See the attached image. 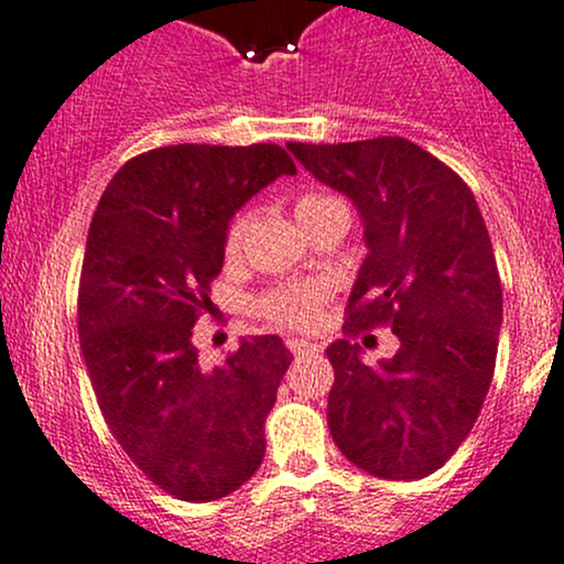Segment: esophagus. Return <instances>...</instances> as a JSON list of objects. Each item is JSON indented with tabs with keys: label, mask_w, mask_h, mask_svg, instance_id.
<instances>
[{
	"label": "esophagus",
	"mask_w": 564,
	"mask_h": 564,
	"mask_svg": "<svg viewBox=\"0 0 564 564\" xmlns=\"http://www.w3.org/2000/svg\"><path fill=\"white\" fill-rule=\"evenodd\" d=\"M286 348L294 354V357H300V354H305V351H316V346H313V343L300 340V337H289Z\"/></svg>",
	"instance_id": "esophagus-1"
}]
</instances>
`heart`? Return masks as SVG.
<instances>
[{
  "instance_id": "b5f03b06",
  "label": "heart",
  "mask_w": 564,
  "mask_h": 564,
  "mask_svg": "<svg viewBox=\"0 0 564 564\" xmlns=\"http://www.w3.org/2000/svg\"><path fill=\"white\" fill-rule=\"evenodd\" d=\"M346 207L340 197L329 192H305L300 194L297 203H294V216L297 221H307L316 213L327 210V207ZM242 235H246V218L237 216L232 224H229L227 237H224V251L227 257H237L242 246ZM324 300H327V292H324L318 283H300V286H283V289H272V292L262 294L257 300V311L262 313L267 322L278 324V327H289V329H305L313 327L322 313Z\"/></svg>"
}]
</instances>
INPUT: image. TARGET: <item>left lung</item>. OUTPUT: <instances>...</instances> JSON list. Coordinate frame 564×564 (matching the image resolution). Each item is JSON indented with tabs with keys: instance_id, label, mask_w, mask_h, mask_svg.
Returning a JSON list of instances; mask_svg holds the SVG:
<instances>
[{
	"instance_id": "left-lung-1",
	"label": "left lung",
	"mask_w": 564,
	"mask_h": 564,
	"mask_svg": "<svg viewBox=\"0 0 564 564\" xmlns=\"http://www.w3.org/2000/svg\"><path fill=\"white\" fill-rule=\"evenodd\" d=\"M286 148L365 221L346 337L327 348L332 441L370 476H430L470 435L495 376L502 286L476 197L405 138ZM378 326H391L401 348L370 368L352 340Z\"/></svg>"
}]
</instances>
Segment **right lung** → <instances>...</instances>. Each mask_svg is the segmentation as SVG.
I'll return each instance as SVG.
<instances>
[{
    "label": "right lung",
    "instance_id": "add662e5",
    "mask_svg": "<svg viewBox=\"0 0 564 564\" xmlns=\"http://www.w3.org/2000/svg\"><path fill=\"white\" fill-rule=\"evenodd\" d=\"M294 173L272 142L153 148L112 175L91 218L78 289L88 378L112 437L177 500H221L262 465L292 354L257 335L205 370L192 335L213 307L229 218Z\"/></svg>",
    "mask_w": 564,
    "mask_h": 564
}]
</instances>
